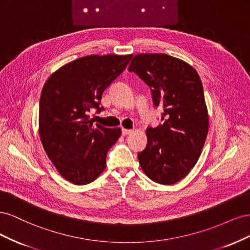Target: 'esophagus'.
Wrapping results in <instances>:
<instances>
[{"mask_svg": "<svg viewBox=\"0 0 250 250\" xmlns=\"http://www.w3.org/2000/svg\"><path fill=\"white\" fill-rule=\"evenodd\" d=\"M131 132H132L131 129H126V128H122V134L123 135H128V134H130Z\"/></svg>", "mask_w": 250, "mask_h": 250, "instance_id": "esophagus-1", "label": "esophagus"}]
</instances>
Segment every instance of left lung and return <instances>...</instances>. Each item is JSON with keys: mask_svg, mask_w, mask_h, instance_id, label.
Returning a JSON list of instances; mask_svg holds the SVG:
<instances>
[{"mask_svg": "<svg viewBox=\"0 0 250 250\" xmlns=\"http://www.w3.org/2000/svg\"><path fill=\"white\" fill-rule=\"evenodd\" d=\"M148 84L163 124L146 130L148 144L138 154L142 170L161 185L186 177L197 163L208 130L203 86L192 65L167 54H138L128 67Z\"/></svg>", "mask_w": 250, "mask_h": 250, "instance_id": "obj_1", "label": "left lung"}]
</instances>
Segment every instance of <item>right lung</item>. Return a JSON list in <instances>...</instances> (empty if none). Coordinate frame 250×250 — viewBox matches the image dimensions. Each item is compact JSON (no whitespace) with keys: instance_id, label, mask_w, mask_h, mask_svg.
<instances>
[{"instance_id":"obj_1","label":"right lung","mask_w":250,"mask_h":250,"mask_svg":"<svg viewBox=\"0 0 250 250\" xmlns=\"http://www.w3.org/2000/svg\"><path fill=\"white\" fill-rule=\"evenodd\" d=\"M130 55H88L64 64L44 83L40 100V138L60 175L74 185L94 181L106 167L107 151L121 128L94 124L102 94L122 73Z\"/></svg>"}]
</instances>
